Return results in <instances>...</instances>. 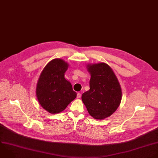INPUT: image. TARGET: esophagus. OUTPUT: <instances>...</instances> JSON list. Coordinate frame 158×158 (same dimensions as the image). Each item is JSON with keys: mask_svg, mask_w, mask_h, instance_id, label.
<instances>
[{"mask_svg": "<svg viewBox=\"0 0 158 158\" xmlns=\"http://www.w3.org/2000/svg\"><path fill=\"white\" fill-rule=\"evenodd\" d=\"M81 97V93H77V98H80Z\"/></svg>", "mask_w": 158, "mask_h": 158, "instance_id": "esophagus-1", "label": "esophagus"}]
</instances>
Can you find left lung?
<instances>
[{"label": "left lung", "instance_id": "1", "mask_svg": "<svg viewBox=\"0 0 158 158\" xmlns=\"http://www.w3.org/2000/svg\"><path fill=\"white\" fill-rule=\"evenodd\" d=\"M90 75V89L82 95V100L90 115L103 120L118 109L122 98L120 82L110 66L105 63L87 64Z\"/></svg>", "mask_w": 158, "mask_h": 158}]
</instances>
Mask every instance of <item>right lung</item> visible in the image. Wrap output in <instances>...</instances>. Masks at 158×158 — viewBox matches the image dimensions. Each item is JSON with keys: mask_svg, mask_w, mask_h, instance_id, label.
I'll return each instance as SVG.
<instances>
[{"mask_svg": "<svg viewBox=\"0 0 158 158\" xmlns=\"http://www.w3.org/2000/svg\"><path fill=\"white\" fill-rule=\"evenodd\" d=\"M69 64L56 58L43 68L38 79L36 95L41 106L50 114H59L76 98L77 94L64 77Z\"/></svg>", "mask_w": 158, "mask_h": 158, "instance_id": "1", "label": "right lung"}]
</instances>
